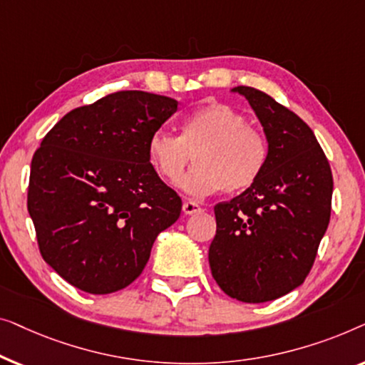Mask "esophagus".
<instances>
[{
	"label": "esophagus",
	"instance_id": "obj_1",
	"mask_svg": "<svg viewBox=\"0 0 365 365\" xmlns=\"http://www.w3.org/2000/svg\"><path fill=\"white\" fill-rule=\"evenodd\" d=\"M182 208L185 215H197L200 212H203V208L200 207L197 202H193V200H187V202H183Z\"/></svg>",
	"mask_w": 365,
	"mask_h": 365
}]
</instances>
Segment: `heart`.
<instances>
[{
	"label": "heart",
	"mask_w": 365,
	"mask_h": 365,
	"mask_svg": "<svg viewBox=\"0 0 365 365\" xmlns=\"http://www.w3.org/2000/svg\"><path fill=\"white\" fill-rule=\"evenodd\" d=\"M268 140L232 106L213 102L183 117L180 135L157 130L148 157L158 175L175 182L190 160L197 162L178 182L185 193L205 197L218 190L238 193L259 180L268 163Z\"/></svg>",
	"instance_id": "b5f03b06"
}]
</instances>
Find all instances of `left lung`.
I'll list each match as a JSON object with an SVG mask.
<instances>
[{
    "mask_svg": "<svg viewBox=\"0 0 365 365\" xmlns=\"http://www.w3.org/2000/svg\"><path fill=\"white\" fill-rule=\"evenodd\" d=\"M250 102L268 140V163L253 187L215 205L208 261L233 299L266 302L304 283L331 218L332 173L314 132L255 87L232 89Z\"/></svg>",
    "mask_w": 365,
    "mask_h": 365,
    "instance_id": "left-lung-1",
    "label": "left lung"
}]
</instances>
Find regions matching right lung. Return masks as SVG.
Masks as SVG:
<instances>
[{"instance_id":"obj_1","label":"right lung","mask_w":365,"mask_h":365,"mask_svg":"<svg viewBox=\"0 0 365 365\" xmlns=\"http://www.w3.org/2000/svg\"><path fill=\"white\" fill-rule=\"evenodd\" d=\"M172 97L119 91L71 110L34 152L28 212L46 263L69 284L109 294L135 281L182 200L157 175L148 140Z\"/></svg>"}]
</instances>
